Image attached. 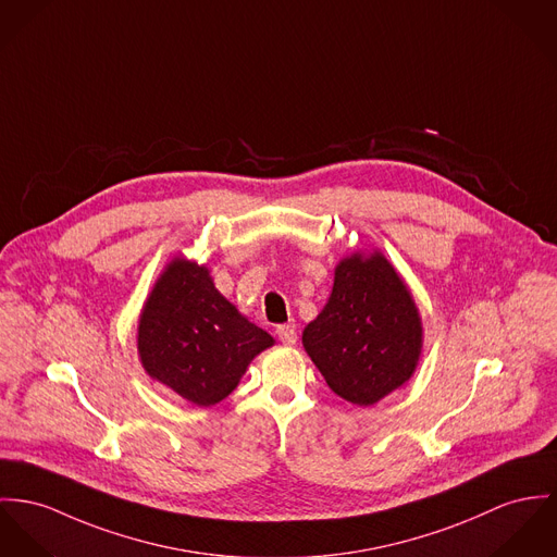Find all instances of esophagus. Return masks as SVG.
<instances>
[{
	"instance_id": "obj_1",
	"label": "esophagus",
	"mask_w": 557,
	"mask_h": 557,
	"mask_svg": "<svg viewBox=\"0 0 557 557\" xmlns=\"http://www.w3.org/2000/svg\"><path fill=\"white\" fill-rule=\"evenodd\" d=\"M275 333H277L280 342L286 343V345H295L297 343V324H293V322L280 324Z\"/></svg>"
}]
</instances>
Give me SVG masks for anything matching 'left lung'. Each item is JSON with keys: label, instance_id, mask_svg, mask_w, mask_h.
Instances as JSON below:
<instances>
[{"label": "left lung", "instance_id": "left-lung-1", "mask_svg": "<svg viewBox=\"0 0 557 557\" xmlns=\"http://www.w3.org/2000/svg\"><path fill=\"white\" fill-rule=\"evenodd\" d=\"M302 347L329 387L358 407L380 403L413 377L424 347L422 315L380 250L337 262L331 297L305 326Z\"/></svg>", "mask_w": 557, "mask_h": 557}]
</instances>
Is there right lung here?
<instances>
[{
  "label": "right lung",
  "instance_id": "obj_1",
  "mask_svg": "<svg viewBox=\"0 0 557 557\" xmlns=\"http://www.w3.org/2000/svg\"><path fill=\"white\" fill-rule=\"evenodd\" d=\"M273 343L218 293L208 264L184 257L165 264L137 322L144 371L197 407L226 398Z\"/></svg>",
  "mask_w": 557,
  "mask_h": 557
}]
</instances>
